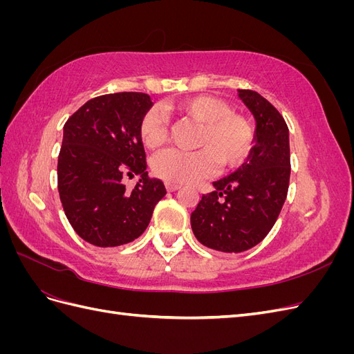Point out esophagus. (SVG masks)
<instances>
[{
  "label": "esophagus",
  "instance_id": "esophagus-1",
  "mask_svg": "<svg viewBox=\"0 0 354 354\" xmlns=\"http://www.w3.org/2000/svg\"><path fill=\"white\" fill-rule=\"evenodd\" d=\"M165 187H167L168 192H176V190H178L181 186H180V185H176V183H168V181H167Z\"/></svg>",
  "mask_w": 354,
  "mask_h": 354
}]
</instances>
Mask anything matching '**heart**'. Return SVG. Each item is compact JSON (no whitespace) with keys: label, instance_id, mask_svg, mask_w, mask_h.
<instances>
[{"label":"heart","instance_id":"heart-1","mask_svg":"<svg viewBox=\"0 0 354 354\" xmlns=\"http://www.w3.org/2000/svg\"><path fill=\"white\" fill-rule=\"evenodd\" d=\"M173 108L202 125L194 152L167 149L152 160L153 173L168 183H195L211 176L216 168H233L248 156L254 130L243 115L234 113L230 104L214 95H194L173 104ZM138 133L147 149L162 146L168 136L167 116L158 108L149 109L138 125Z\"/></svg>","mask_w":354,"mask_h":354}]
</instances>
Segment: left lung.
I'll return each instance as SVG.
<instances>
[{
  "instance_id": "left-lung-1",
  "label": "left lung",
  "mask_w": 354,
  "mask_h": 354,
  "mask_svg": "<svg viewBox=\"0 0 354 354\" xmlns=\"http://www.w3.org/2000/svg\"><path fill=\"white\" fill-rule=\"evenodd\" d=\"M254 115V147L242 167L214 181L190 216L195 238L211 250L242 252L260 243L279 217L291 176L289 130L263 95L238 90Z\"/></svg>"
}]
</instances>
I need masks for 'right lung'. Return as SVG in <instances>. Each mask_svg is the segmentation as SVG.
Returning a JSON list of instances; mask_svg holds the SVG:
<instances>
[{
    "label": "right lung",
    "mask_w": 354,
    "mask_h": 354,
    "mask_svg": "<svg viewBox=\"0 0 354 354\" xmlns=\"http://www.w3.org/2000/svg\"><path fill=\"white\" fill-rule=\"evenodd\" d=\"M145 93H113L84 103L63 127L57 187L73 230L91 245L112 248L133 242L146 230L156 203L167 194L146 171L138 133L152 108ZM141 176L128 192L124 175Z\"/></svg>",
    "instance_id": "1"
}]
</instances>
